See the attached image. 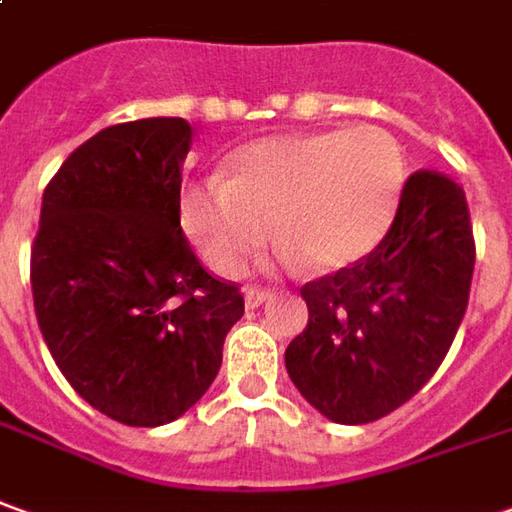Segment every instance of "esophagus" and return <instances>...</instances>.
I'll return each mask as SVG.
<instances>
[{
    "label": "esophagus",
    "instance_id": "1",
    "mask_svg": "<svg viewBox=\"0 0 512 512\" xmlns=\"http://www.w3.org/2000/svg\"><path fill=\"white\" fill-rule=\"evenodd\" d=\"M243 297H246V308H260L263 302L274 300V291H269V288H246Z\"/></svg>",
    "mask_w": 512,
    "mask_h": 512
}]
</instances>
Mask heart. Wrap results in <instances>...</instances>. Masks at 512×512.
I'll list each match as a JSON object with an SVG mask.
<instances>
[{
  "label": "heart",
  "mask_w": 512,
  "mask_h": 512,
  "mask_svg": "<svg viewBox=\"0 0 512 512\" xmlns=\"http://www.w3.org/2000/svg\"><path fill=\"white\" fill-rule=\"evenodd\" d=\"M406 184L401 142L378 125L257 139L232 156L229 179L190 184L182 227L221 277L269 243L316 274L350 269L384 241Z\"/></svg>",
  "instance_id": "b5f03b06"
}]
</instances>
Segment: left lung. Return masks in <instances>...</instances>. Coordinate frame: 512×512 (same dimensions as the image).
I'll return each mask as SVG.
<instances>
[{
	"mask_svg": "<svg viewBox=\"0 0 512 512\" xmlns=\"http://www.w3.org/2000/svg\"><path fill=\"white\" fill-rule=\"evenodd\" d=\"M474 229L457 182L417 170L364 260L302 285L308 328L285 370L316 412L344 426L395 412L437 373L474 277Z\"/></svg>",
	"mask_w": 512,
	"mask_h": 512,
	"instance_id": "left-lung-1",
	"label": "left lung"
}]
</instances>
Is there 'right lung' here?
<instances>
[{"label": "right lung", "instance_id": "obj_1", "mask_svg": "<svg viewBox=\"0 0 512 512\" xmlns=\"http://www.w3.org/2000/svg\"><path fill=\"white\" fill-rule=\"evenodd\" d=\"M190 142L182 117L109 125L66 156L41 201L38 328L72 389L125 426L182 417L243 316L238 285L207 274L182 232Z\"/></svg>", "mask_w": 512, "mask_h": 512}]
</instances>
